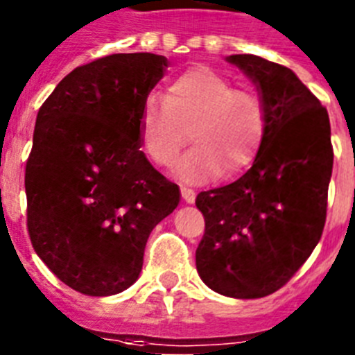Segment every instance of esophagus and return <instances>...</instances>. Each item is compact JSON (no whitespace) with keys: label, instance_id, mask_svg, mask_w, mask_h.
I'll return each instance as SVG.
<instances>
[{"label":"esophagus","instance_id":"obj_1","mask_svg":"<svg viewBox=\"0 0 355 355\" xmlns=\"http://www.w3.org/2000/svg\"><path fill=\"white\" fill-rule=\"evenodd\" d=\"M181 196H183V200L187 203H194L196 200V192L192 189H187V187H181Z\"/></svg>","mask_w":355,"mask_h":355}]
</instances>
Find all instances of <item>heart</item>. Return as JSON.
<instances>
[{"label": "heart", "instance_id": "1", "mask_svg": "<svg viewBox=\"0 0 355 355\" xmlns=\"http://www.w3.org/2000/svg\"><path fill=\"white\" fill-rule=\"evenodd\" d=\"M263 97L207 65L174 76L163 97L150 95L139 119L141 141L150 159L170 166L192 137L194 148L175 166L191 183L222 174L234 178L253 164L268 133Z\"/></svg>", "mask_w": 355, "mask_h": 355}]
</instances>
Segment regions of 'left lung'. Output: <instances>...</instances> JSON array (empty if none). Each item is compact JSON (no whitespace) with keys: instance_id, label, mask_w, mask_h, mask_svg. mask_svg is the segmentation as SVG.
<instances>
[{"instance_id":"left-lung-1","label":"left lung","mask_w":355,"mask_h":355,"mask_svg":"<svg viewBox=\"0 0 355 355\" xmlns=\"http://www.w3.org/2000/svg\"><path fill=\"white\" fill-rule=\"evenodd\" d=\"M268 104V133L253 166L231 185L203 191L205 232L196 249L201 280L234 299L275 293L321 240L334 148L321 101L286 65L232 55Z\"/></svg>"}]
</instances>
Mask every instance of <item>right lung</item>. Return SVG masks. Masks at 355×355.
I'll return each mask as SVG.
<instances>
[{
  "instance_id": "right-lung-1",
  "label": "right lung",
  "mask_w": 355,
  "mask_h": 355,
  "mask_svg": "<svg viewBox=\"0 0 355 355\" xmlns=\"http://www.w3.org/2000/svg\"><path fill=\"white\" fill-rule=\"evenodd\" d=\"M166 65L152 53L97 58L40 107L25 166L27 231L71 290L107 297L130 288L150 232L180 203V187L139 150L141 110Z\"/></svg>"
}]
</instances>
